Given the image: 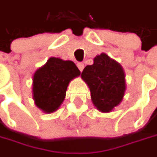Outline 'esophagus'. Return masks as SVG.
<instances>
[{"instance_id":"obj_1","label":"esophagus","mask_w":157,"mask_h":157,"mask_svg":"<svg viewBox=\"0 0 157 157\" xmlns=\"http://www.w3.org/2000/svg\"><path fill=\"white\" fill-rule=\"evenodd\" d=\"M84 63H82V62H78V70L80 71H83V69H84Z\"/></svg>"}]
</instances>
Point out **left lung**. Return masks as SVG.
Here are the masks:
<instances>
[{
	"label": "left lung",
	"mask_w": 157,
	"mask_h": 157,
	"mask_svg": "<svg viewBox=\"0 0 157 157\" xmlns=\"http://www.w3.org/2000/svg\"><path fill=\"white\" fill-rule=\"evenodd\" d=\"M81 78L87 84L93 104L100 112L109 113L120 105L125 89L122 67L105 53L94 58V63L85 67Z\"/></svg>",
	"instance_id": "left-lung-1"
}]
</instances>
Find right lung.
Masks as SVG:
<instances>
[{"mask_svg":"<svg viewBox=\"0 0 157 157\" xmlns=\"http://www.w3.org/2000/svg\"><path fill=\"white\" fill-rule=\"evenodd\" d=\"M80 71L71 61L51 57L33 77V98L44 113L55 112L62 104L69 83Z\"/></svg>","mask_w":157,"mask_h":157,"instance_id":"obj_1","label":"right lung"}]
</instances>
